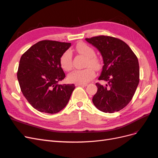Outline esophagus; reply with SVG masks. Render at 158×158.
<instances>
[{
  "label": "esophagus",
  "instance_id": "1",
  "mask_svg": "<svg viewBox=\"0 0 158 158\" xmlns=\"http://www.w3.org/2000/svg\"><path fill=\"white\" fill-rule=\"evenodd\" d=\"M75 85L76 86H83V87H85L87 85L86 84H76Z\"/></svg>",
  "mask_w": 158,
  "mask_h": 158
}]
</instances>
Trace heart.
<instances>
[{
    "mask_svg": "<svg viewBox=\"0 0 158 158\" xmlns=\"http://www.w3.org/2000/svg\"><path fill=\"white\" fill-rule=\"evenodd\" d=\"M76 50L81 55L86 57L85 66L88 67L83 70H75L68 75V80L70 82L84 84L92 80L95 76L93 70H98L100 67V61L95 56V50L92 47L85 43H79L76 47ZM61 68L65 71H69L73 66L72 53L69 50L64 51L61 55L59 60Z\"/></svg>",
    "mask_w": 158,
    "mask_h": 158,
    "instance_id": "obj_1",
    "label": "heart"
}]
</instances>
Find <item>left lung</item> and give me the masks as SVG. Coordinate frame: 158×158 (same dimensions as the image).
<instances>
[{"label": "left lung", "mask_w": 158, "mask_h": 158, "mask_svg": "<svg viewBox=\"0 0 158 158\" xmlns=\"http://www.w3.org/2000/svg\"><path fill=\"white\" fill-rule=\"evenodd\" d=\"M98 49L103 60L98 91L92 99L94 106L104 113H112L125 107L131 101L139 83L137 56L125 42L117 38L99 35L85 38Z\"/></svg>", "instance_id": "1"}]
</instances>
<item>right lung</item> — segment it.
<instances>
[{"mask_svg":"<svg viewBox=\"0 0 158 158\" xmlns=\"http://www.w3.org/2000/svg\"><path fill=\"white\" fill-rule=\"evenodd\" d=\"M70 45V43L41 41L21 56L17 73L18 82L23 95L37 111L54 114L67 105L74 84L58 82L65 78L60 57Z\"/></svg>","mask_w":158,"mask_h":158,"instance_id":"obj_1","label":"right lung"}]
</instances>
